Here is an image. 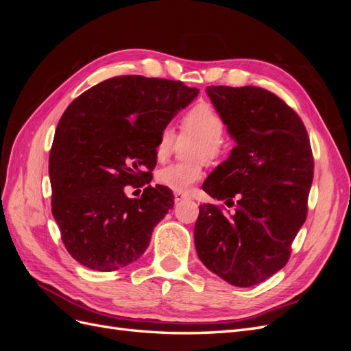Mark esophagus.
I'll return each instance as SVG.
<instances>
[{
    "label": "esophagus",
    "mask_w": 351,
    "mask_h": 351,
    "mask_svg": "<svg viewBox=\"0 0 351 351\" xmlns=\"http://www.w3.org/2000/svg\"><path fill=\"white\" fill-rule=\"evenodd\" d=\"M187 197V195H183V193H174V200L176 202H182Z\"/></svg>",
    "instance_id": "34e87169"
}]
</instances>
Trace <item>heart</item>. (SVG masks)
<instances>
[{
	"mask_svg": "<svg viewBox=\"0 0 351 351\" xmlns=\"http://www.w3.org/2000/svg\"><path fill=\"white\" fill-rule=\"evenodd\" d=\"M226 124L222 117L208 102H199L190 108L182 119V134L196 137V143L190 147V159L193 162L169 164L156 171V182L176 193H187L190 187L204 176L200 159L208 162L217 161L222 154V141ZM176 133L169 127L159 133L155 154L159 161H164L173 152Z\"/></svg>",
	"mask_w": 351,
	"mask_h": 351,
	"instance_id": "obj_1",
	"label": "heart"
}]
</instances>
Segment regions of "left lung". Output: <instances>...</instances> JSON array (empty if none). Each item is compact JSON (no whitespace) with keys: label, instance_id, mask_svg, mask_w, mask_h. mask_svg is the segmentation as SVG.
Masks as SVG:
<instances>
[{"label":"left lung","instance_id":"1","mask_svg":"<svg viewBox=\"0 0 351 351\" xmlns=\"http://www.w3.org/2000/svg\"><path fill=\"white\" fill-rule=\"evenodd\" d=\"M236 146L209 174L205 192L232 214L200 205L195 246L205 267L236 287L268 280L287 263L307 215L313 156L304 125L268 90L208 86Z\"/></svg>","mask_w":351,"mask_h":351}]
</instances>
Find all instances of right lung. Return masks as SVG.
<instances>
[{
	"label": "right lung",
	"instance_id": "obj_1",
	"mask_svg": "<svg viewBox=\"0 0 351 351\" xmlns=\"http://www.w3.org/2000/svg\"><path fill=\"white\" fill-rule=\"evenodd\" d=\"M182 82L120 76L74 99L58 121L49 152L52 217L71 256L111 272L139 259L152 231L174 206L173 192L151 183L158 136L197 97Z\"/></svg>",
	"mask_w": 351,
	"mask_h": 351
}]
</instances>
